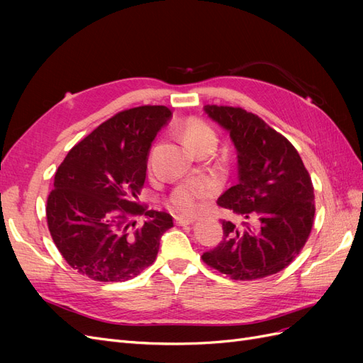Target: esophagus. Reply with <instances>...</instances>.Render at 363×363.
Here are the masks:
<instances>
[{
    "label": "esophagus",
    "instance_id": "34e87169",
    "mask_svg": "<svg viewBox=\"0 0 363 363\" xmlns=\"http://www.w3.org/2000/svg\"><path fill=\"white\" fill-rule=\"evenodd\" d=\"M175 224L177 225H188L195 221L194 216H186V215H175Z\"/></svg>",
    "mask_w": 363,
    "mask_h": 363
}]
</instances>
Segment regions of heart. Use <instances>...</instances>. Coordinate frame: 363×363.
<instances>
[{"mask_svg":"<svg viewBox=\"0 0 363 363\" xmlns=\"http://www.w3.org/2000/svg\"><path fill=\"white\" fill-rule=\"evenodd\" d=\"M182 138L184 144L192 151L200 152L203 150H213L216 144V131L200 118L186 119L182 125ZM212 192V188L203 183H182L175 188L169 196V203L175 208L184 213H191L196 208V203L203 196Z\"/></svg>","mask_w":363,"mask_h":363,"instance_id":"b5f03b06","label":"heart"}]
</instances>
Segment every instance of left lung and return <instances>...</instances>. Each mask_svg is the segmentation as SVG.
<instances>
[{"label":"left lung","mask_w":363,"mask_h":363,"mask_svg":"<svg viewBox=\"0 0 363 363\" xmlns=\"http://www.w3.org/2000/svg\"><path fill=\"white\" fill-rule=\"evenodd\" d=\"M228 130L238 152V184L218 206L242 216L240 225L223 221L224 238L203 262L232 280L277 274L300 255L315 216L311 175L291 142L242 107L204 106Z\"/></svg>","instance_id":"8db88e82"}]
</instances>
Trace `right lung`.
Masks as SVG:
<instances>
[{
	"mask_svg": "<svg viewBox=\"0 0 363 363\" xmlns=\"http://www.w3.org/2000/svg\"><path fill=\"white\" fill-rule=\"evenodd\" d=\"M172 112L139 106L118 112L74 145L47 200L51 238L68 265L96 281H127L156 260L172 216L138 203L157 131ZM144 214L138 226L133 219Z\"/></svg>",
	"mask_w": 363,
	"mask_h": 363,
	"instance_id": "obj_1",
	"label": "right lung"
}]
</instances>
